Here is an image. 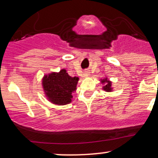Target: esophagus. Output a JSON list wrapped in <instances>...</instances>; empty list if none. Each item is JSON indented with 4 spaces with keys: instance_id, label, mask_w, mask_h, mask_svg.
Here are the masks:
<instances>
[{
    "instance_id": "34e87169",
    "label": "esophagus",
    "mask_w": 158,
    "mask_h": 158,
    "mask_svg": "<svg viewBox=\"0 0 158 158\" xmlns=\"http://www.w3.org/2000/svg\"><path fill=\"white\" fill-rule=\"evenodd\" d=\"M85 77H89V76H90V71H89V70H85Z\"/></svg>"
}]
</instances>
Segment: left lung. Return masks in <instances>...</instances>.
Segmentation results:
<instances>
[{
    "label": "left lung",
    "mask_w": 158,
    "mask_h": 158,
    "mask_svg": "<svg viewBox=\"0 0 158 158\" xmlns=\"http://www.w3.org/2000/svg\"><path fill=\"white\" fill-rule=\"evenodd\" d=\"M101 84L102 86V90L106 92H112L113 91V88H112V81H110L108 77H104L103 79H101L100 80Z\"/></svg>",
    "instance_id": "obj_1"
}]
</instances>
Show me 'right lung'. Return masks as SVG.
Returning a JSON list of instances; mask_svg holds the SVG:
<instances>
[{
    "mask_svg": "<svg viewBox=\"0 0 158 158\" xmlns=\"http://www.w3.org/2000/svg\"><path fill=\"white\" fill-rule=\"evenodd\" d=\"M79 79V77L69 76L65 69L45 74L41 80L45 97L49 102L57 106L69 104L77 90Z\"/></svg>",
    "mask_w": 158,
    "mask_h": 158,
    "instance_id": "add662e5",
    "label": "right lung"
}]
</instances>
